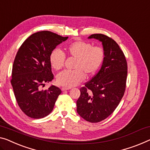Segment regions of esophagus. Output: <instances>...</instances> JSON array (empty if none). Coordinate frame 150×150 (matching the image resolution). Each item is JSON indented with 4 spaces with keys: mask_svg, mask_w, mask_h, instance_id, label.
Returning <instances> with one entry per match:
<instances>
[{
    "mask_svg": "<svg viewBox=\"0 0 150 150\" xmlns=\"http://www.w3.org/2000/svg\"><path fill=\"white\" fill-rule=\"evenodd\" d=\"M70 88H65V87H62V91H66V90H69V89H70Z\"/></svg>",
    "mask_w": 150,
    "mask_h": 150,
    "instance_id": "1",
    "label": "esophagus"
}]
</instances>
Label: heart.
Returning a JSON list of instances; mask_svg holds the SVG:
<instances>
[{
    "label": "heart",
    "mask_w": 150,
    "mask_h": 150,
    "mask_svg": "<svg viewBox=\"0 0 150 150\" xmlns=\"http://www.w3.org/2000/svg\"><path fill=\"white\" fill-rule=\"evenodd\" d=\"M66 52L71 57H74L75 61L74 71H64L57 75V81L59 85L66 88L75 86L83 81L86 73L91 75L101 65L104 58V50L101 47L93 46L89 42L76 41L68 45ZM51 66L60 70L64 66V53L58 49L52 50L50 54Z\"/></svg>",
    "instance_id": "b5f03b06"
}]
</instances>
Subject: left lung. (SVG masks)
<instances>
[{"label": "left lung", "mask_w": 150, "mask_h": 150, "mask_svg": "<svg viewBox=\"0 0 150 150\" xmlns=\"http://www.w3.org/2000/svg\"><path fill=\"white\" fill-rule=\"evenodd\" d=\"M102 43L104 58L100 70L80 89L77 112L83 119L98 122L109 117L123 96L127 77L125 54L115 40L101 33L92 34Z\"/></svg>", "instance_id": "left-lung-1"}]
</instances>
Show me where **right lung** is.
<instances>
[{
	"label": "right lung",
	"instance_id": "add662e5",
	"mask_svg": "<svg viewBox=\"0 0 150 150\" xmlns=\"http://www.w3.org/2000/svg\"><path fill=\"white\" fill-rule=\"evenodd\" d=\"M68 39L49 31L33 33L18 50L12 69V85L17 102L29 117L42 118L52 111L61 89L51 86L42 89L54 79L50 54L57 46Z\"/></svg>",
	"mask_w": 150,
	"mask_h": 150
}]
</instances>
